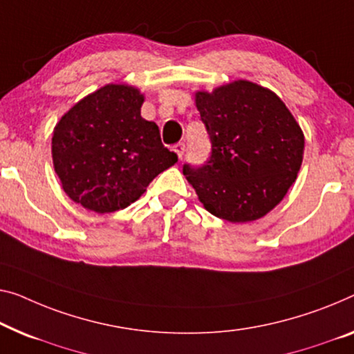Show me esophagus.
<instances>
[{
  "label": "esophagus",
  "mask_w": 354,
  "mask_h": 354,
  "mask_svg": "<svg viewBox=\"0 0 354 354\" xmlns=\"http://www.w3.org/2000/svg\"><path fill=\"white\" fill-rule=\"evenodd\" d=\"M173 151L176 152L179 159H183V156H184V151H186V145H184V143H178V145L173 146Z\"/></svg>",
  "instance_id": "1"
}]
</instances>
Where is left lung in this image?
Masks as SVG:
<instances>
[{"label":"left lung","mask_w":354,"mask_h":354,"mask_svg":"<svg viewBox=\"0 0 354 354\" xmlns=\"http://www.w3.org/2000/svg\"><path fill=\"white\" fill-rule=\"evenodd\" d=\"M211 143L203 165L183 173L211 214L250 223L281 202L297 178L304 133L281 100L250 81L195 93Z\"/></svg>","instance_id":"8db88e82"}]
</instances>
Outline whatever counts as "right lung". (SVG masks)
I'll return each mask as SVG.
<instances>
[{
  "instance_id": "obj_1",
  "label": "right lung",
  "mask_w": 354,
  "mask_h": 354,
  "mask_svg": "<svg viewBox=\"0 0 354 354\" xmlns=\"http://www.w3.org/2000/svg\"><path fill=\"white\" fill-rule=\"evenodd\" d=\"M138 88L108 84L76 103L55 125L52 159L63 191L95 213L127 208L178 156L141 118Z\"/></svg>"
}]
</instances>
